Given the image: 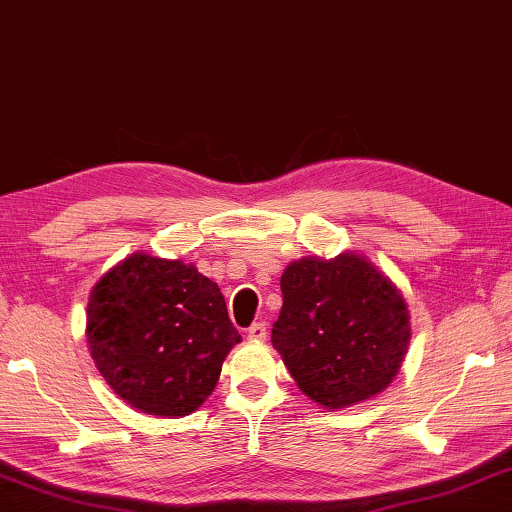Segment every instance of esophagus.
Listing matches in <instances>:
<instances>
[{
    "instance_id": "34e87169",
    "label": "esophagus",
    "mask_w": 512,
    "mask_h": 512,
    "mask_svg": "<svg viewBox=\"0 0 512 512\" xmlns=\"http://www.w3.org/2000/svg\"><path fill=\"white\" fill-rule=\"evenodd\" d=\"M266 334H268V329H266V323H262V320H259V323H253L246 329V336L250 341H264Z\"/></svg>"
}]
</instances>
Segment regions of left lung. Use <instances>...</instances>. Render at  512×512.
<instances>
[{
    "label": "left lung",
    "mask_w": 512,
    "mask_h": 512,
    "mask_svg": "<svg viewBox=\"0 0 512 512\" xmlns=\"http://www.w3.org/2000/svg\"><path fill=\"white\" fill-rule=\"evenodd\" d=\"M280 287L271 341L302 393L325 409H343L391 384L409 348V309L368 259H298Z\"/></svg>",
    "instance_id": "8db88e82"
}]
</instances>
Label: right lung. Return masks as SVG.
Returning a JSON list of instances; mask_svg holds the SVG:
<instances>
[{"instance_id":"add662e5","label":"right lung","mask_w":512,"mask_h":512,"mask_svg":"<svg viewBox=\"0 0 512 512\" xmlns=\"http://www.w3.org/2000/svg\"><path fill=\"white\" fill-rule=\"evenodd\" d=\"M85 336L112 391L162 418L194 413L241 341L216 282L180 259L144 253L124 259L92 289Z\"/></svg>"}]
</instances>
